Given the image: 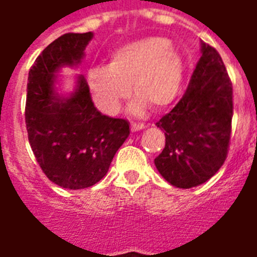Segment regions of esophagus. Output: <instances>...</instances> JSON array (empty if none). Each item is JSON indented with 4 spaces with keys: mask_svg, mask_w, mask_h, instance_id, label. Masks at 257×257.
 Instances as JSON below:
<instances>
[{
    "mask_svg": "<svg viewBox=\"0 0 257 257\" xmlns=\"http://www.w3.org/2000/svg\"><path fill=\"white\" fill-rule=\"evenodd\" d=\"M145 125L144 124H136V122H132L131 124V129H132V132H137V131H141V129H144Z\"/></svg>",
    "mask_w": 257,
    "mask_h": 257,
    "instance_id": "esophagus-1",
    "label": "esophagus"
}]
</instances>
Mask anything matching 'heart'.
Segmentation results:
<instances>
[{"instance_id": "1", "label": "heart", "mask_w": 257, "mask_h": 257, "mask_svg": "<svg viewBox=\"0 0 257 257\" xmlns=\"http://www.w3.org/2000/svg\"><path fill=\"white\" fill-rule=\"evenodd\" d=\"M183 82V61L161 37H147L114 50L108 66L88 72L93 101L101 112L113 114L128 97L131 84L139 100L132 105L140 113L145 104L163 109L177 97Z\"/></svg>"}]
</instances>
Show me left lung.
I'll return each mask as SVG.
<instances>
[{
    "label": "left lung",
    "mask_w": 257,
    "mask_h": 257,
    "mask_svg": "<svg viewBox=\"0 0 257 257\" xmlns=\"http://www.w3.org/2000/svg\"><path fill=\"white\" fill-rule=\"evenodd\" d=\"M232 114L231 78L219 52L203 42L187 90L156 122L165 132V147L155 159L160 175L184 189L211 179L227 159Z\"/></svg>",
    "instance_id": "obj_1"
}]
</instances>
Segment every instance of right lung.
I'll return each instance as SVG.
<instances>
[{
    "instance_id": "obj_1",
    "label": "right lung",
    "mask_w": 257,
    "mask_h": 257,
    "mask_svg": "<svg viewBox=\"0 0 257 257\" xmlns=\"http://www.w3.org/2000/svg\"><path fill=\"white\" fill-rule=\"evenodd\" d=\"M92 37L90 32L62 34L36 58L28 77L29 144L46 177L68 189L98 183L129 136L128 121L97 110L82 77L70 97L54 94V73L61 66L78 64Z\"/></svg>"
}]
</instances>
